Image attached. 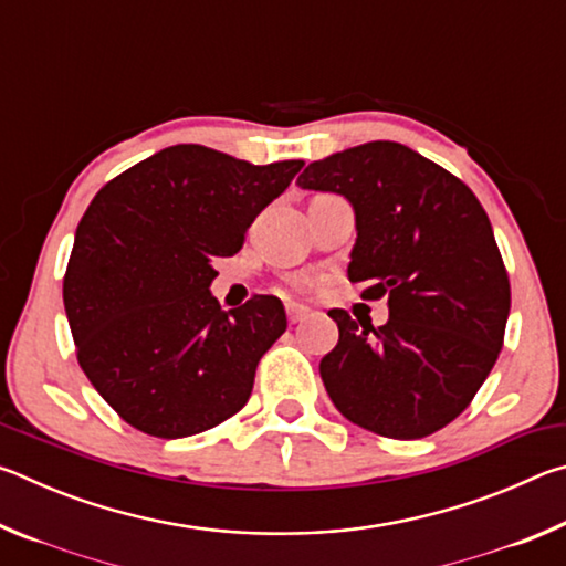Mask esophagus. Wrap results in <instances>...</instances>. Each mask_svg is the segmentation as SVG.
Returning <instances> with one entry per match:
<instances>
[{
  "label": "esophagus",
  "instance_id": "obj_1",
  "mask_svg": "<svg viewBox=\"0 0 566 566\" xmlns=\"http://www.w3.org/2000/svg\"><path fill=\"white\" fill-rule=\"evenodd\" d=\"M310 310H306V306H302V304H286V317H290V322L292 324H296V322H304L306 317H310Z\"/></svg>",
  "mask_w": 566,
  "mask_h": 566
}]
</instances>
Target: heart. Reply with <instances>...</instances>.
<instances>
[{
	"label": "heart",
	"instance_id": "1",
	"mask_svg": "<svg viewBox=\"0 0 566 566\" xmlns=\"http://www.w3.org/2000/svg\"><path fill=\"white\" fill-rule=\"evenodd\" d=\"M290 284L294 286V290H304V286H306V280H302V276H294V280H290Z\"/></svg>",
	"mask_w": 566,
	"mask_h": 566
}]
</instances>
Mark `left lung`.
Returning <instances> with one entry per match:
<instances>
[{
	"instance_id": "8db88e82",
	"label": "left lung",
	"mask_w": 566,
	"mask_h": 566,
	"mask_svg": "<svg viewBox=\"0 0 566 566\" xmlns=\"http://www.w3.org/2000/svg\"><path fill=\"white\" fill-rule=\"evenodd\" d=\"M296 185L354 207L349 282L389 304V322L332 310L339 342L319 364L344 417L389 439H421L454 421L490 377L510 317V276L474 191L397 142L312 161Z\"/></svg>"
}]
</instances>
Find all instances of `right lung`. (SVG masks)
I'll list each match as a JSON object with an SVG mask.
<instances>
[{
    "label": "right lung",
    "instance_id": "add662e5",
    "mask_svg": "<svg viewBox=\"0 0 566 566\" xmlns=\"http://www.w3.org/2000/svg\"><path fill=\"white\" fill-rule=\"evenodd\" d=\"M302 159L249 165L175 145L107 181L84 212L64 274L76 359L92 387L139 432H207L247 405L256 364L282 337L272 294L232 312L209 292L214 262L290 187Z\"/></svg>",
    "mask_w": 566,
    "mask_h": 566
}]
</instances>
